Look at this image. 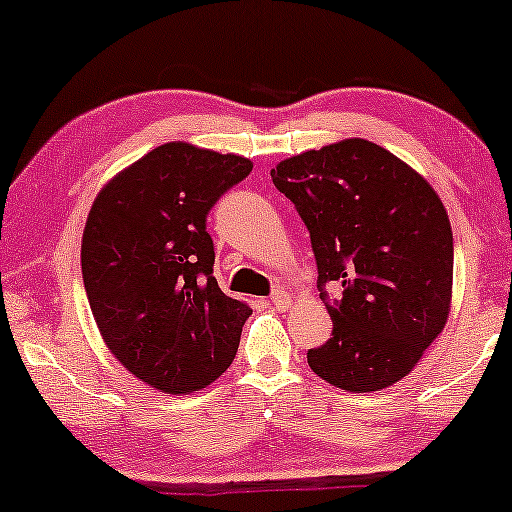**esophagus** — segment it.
<instances>
[{
	"mask_svg": "<svg viewBox=\"0 0 512 512\" xmlns=\"http://www.w3.org/2000/svg\"><path fill=\"white\" fill-rule=\"evenodd\" d=\"M270 303L275 305L277 310H286V307L291 305V296H289V293H286V291H277L275 296L270 298Z\"/></svg>",
	"mask_w": 512,
	"mask_h": 512,
	"instance_id": "34e87169",
	"label": "esophagus"
}]
</instances>
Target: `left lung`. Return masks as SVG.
<instances>
[{
    "instance_id": "8db88e82",
    "label": "left lung",
    "mask_w": 512,
    "mask_h": 512,
    "mask_svg": "<svg viewBox=\"0 0 512 512\" xmlns=\"http://www.w3.org/2000/svg\"><path fill=\"white\" fill-rule=\"evenodd\" d=\"M270 177L310 230L319 298L333 319V338L307 352L310 368L352 394L403 380L450 317L454 244L443 200L361 137L286 158Z\"/></svg>"
}]
</instances>
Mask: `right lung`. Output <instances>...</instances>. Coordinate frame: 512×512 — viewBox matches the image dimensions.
Here are the masks:
<instances>
[{
  "mask_svg": "<svg viewBox=\"0 0 512 512\" xmlns=\"http://www.w3.org/2000/svg\"><path fill=\"white\" fill-rule=\"evenodd\" d=\"M249 158L167 142L97 193L81 270L109 352L163 394H193L235 359L251 307L212 275L207 212L251 172Z\"/></svg>",
  "mask_w": 512,
  "mask_h": 512,
  "instance_id": "add662e5",
  "label": "right lung"
}]
</instances>
